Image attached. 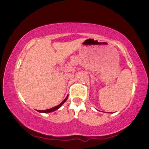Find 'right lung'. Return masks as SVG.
Wrapping results in <instances>:
<instances>
[{
    "instance_id": "1",
    "label": "right lung",
    "mask_w": 149,
    "mask_h": 149,
    "mask_svg": "<svg viewBox=\"0 0 149 149\" xmlns=\"http://www.w3.org/2000/svg\"><path fill=\"white\" fill-rule=\"evenodd\" d=\"M67 98H68V96H67V97L65 98V99L63 100L60 104H59V105L55 106V107H54L53 108H51V109H46V110H38V111H39V112H43V113H49V112H52V111H55V110L59 109V108L61 106L65 103V100H67Z\"/></svg>"
}]
</instances>
